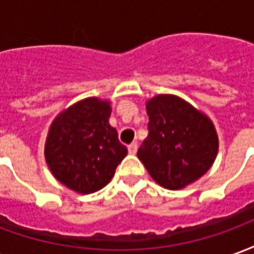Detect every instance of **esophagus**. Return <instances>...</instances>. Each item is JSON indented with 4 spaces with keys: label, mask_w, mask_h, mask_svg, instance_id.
Wrapping results in <instances>:
<instances>
[{
    "label": "esophagus",
    "mask_w": 254,
    "mask_h": 254,
    "mask_svg": "<svg viewBox=\"0 0 254 254\" xmlns=\"http://www.w3.org/2000/svg\"><path fill=\"white\" fill-rule=\"evenodd\" d=\"M127 151H129V154H136V152H137V143L134 141V143L129 144V145H127Z\"/></svg>",
    "instance_id": "obj_1"
}]
</instances>
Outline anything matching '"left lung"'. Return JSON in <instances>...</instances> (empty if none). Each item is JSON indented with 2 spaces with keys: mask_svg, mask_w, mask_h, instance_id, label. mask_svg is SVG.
<instances>
[{
  "mask_svg": "<svg viewBox=\"0 0 254 254\" xmlns=\"http://www.w3.org/2000/svg\"><path fill=\"white\" fill-rule=\"evenodd\" d=\"M148 136L137 156L166 189H181L204 176L218 154L212 122L188 102L159 95L147 103Z\"/></svg>",
  "mask_w": 254,
  "mask_h": 254,
  "instance_id": "8db88e82",
  "label": "left lung"
}]
</instances>
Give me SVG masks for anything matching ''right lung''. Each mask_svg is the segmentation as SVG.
Instances as JSON below:
<instances>
[{
  "mask_svg": "<svg viewBox=\"0 0 254 254\" xmlns=\"http://www.w3.org/2000/svg\"><path fill=\"white\" fill-rule=\"evenodd\" d=\"M109 102L88 98L64 111L53 122L45 156L58 181L78 193L106 187L127 149L109 124Z\"/></svg>",
  "mask_w": 254,
  "mask_h": 254,
  "instance_id": "1",
  "label": "right lung"
}]
</instances>
